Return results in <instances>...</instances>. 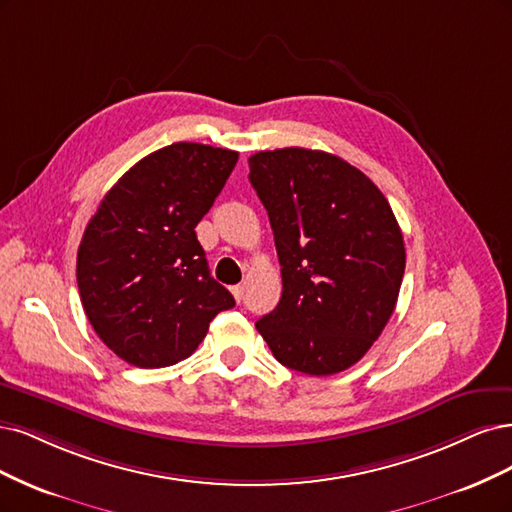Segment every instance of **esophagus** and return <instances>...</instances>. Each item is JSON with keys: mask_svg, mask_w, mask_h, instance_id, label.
<instances>
[{"mask_svg": "<svg viewBox=\"0 0 512 512\" xmlns=\"http://www.w3.org/2000/svg\"><path fill=\"white\" fill-rule=\"evenodd\" d=\"M232 293H234L236 302H242V298H244V287H242V285H236V287H232Z\"/></svg>", "mask_w": 512, "mask_h": 512, "instance_id": "esophagus-1", "label": "esophagus"}]
</instances>
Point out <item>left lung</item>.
Listing matches in <instances>:
<instances>
[{
    "instance_id": "1",
    "label": "left lung",
    "mask_w": 512,
    "mask_h": 512,
    "mask_svg": "<svg viewBox=\"0 0 512 512\" xmlns=\"http://www.w3.org/2000/svg\"><path fill=\"white\" fill-rule=\"evenodd\" d=\"M249 168L283 274L280 302L257 332L291 370L351 368L381 336L404 276V238L387 197L351 163L310 148L261 151Z\"/></svg>"
}]
</instances>
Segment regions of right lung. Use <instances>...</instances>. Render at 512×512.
I'll use <instances>...</instances> for the list:
<instances>
[{
	"mask_svg": "<svg viewBox=\"0 0 512 512\" xmlns=\"http://www.w3.org/2000/svg\"><path fill=\"white\" fill-rule=\"evenodd\" d=\"M238 153L176 142L125 172L91 217L76 280L95 334L123 361L163 368L187 359L234 295L210 276L195 225Z\"/></svg>",
	"mask_w": 512,
	"mask_h": 512,
	"instance_id": "obj_1",
	"label": "right lung"
}]
</instances>
